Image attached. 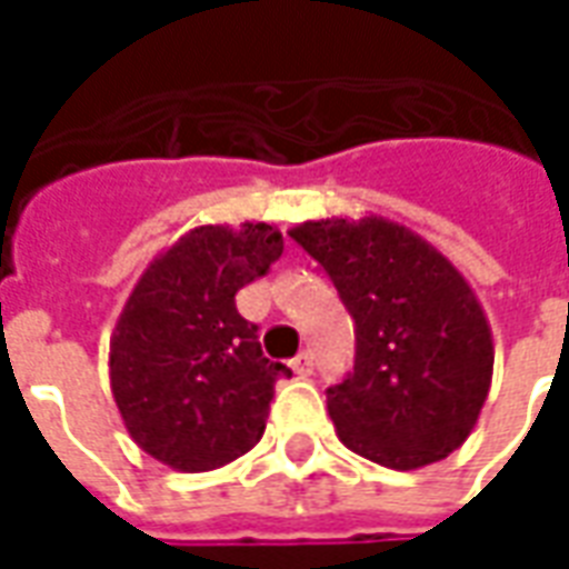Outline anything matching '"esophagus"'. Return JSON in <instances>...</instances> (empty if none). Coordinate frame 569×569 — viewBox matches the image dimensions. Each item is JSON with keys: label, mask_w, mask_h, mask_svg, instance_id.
Here are the masks:
<instances>
[{"label": "esophagus", "mask_w": 569, "mask_h": 569, "mask_svg": "<svg viewBox=\"0 0 569 569\" xmlns=\"http://www.w3.org/2000/svg\"><path fill=\"white\" fill-rule=\"evenodd\" d=\"M289 366H292V371H296V375H301V378H308L310 371H313V357H310L308 350H305V353H298V357L292 359Z\"/></svg>", "instance_id": "obj_1"}]
</instances>
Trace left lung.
I'll list each match as a JSON object with an SVG mask.
<instances>
[{
    "instance_id": "1",
    "label": "left lung",
    "mask_w": 569,
    "mask_h": 569,
    "mask_svg": "<svg viewBox=\"0 0 569 569\" xmlns=\"http://www.w3.org/2000/svg\"><path fill=\"white\" fill-rule=\"evenodd\" d=\"M353 317V371L329 387L338 439L387 469L457 451L485 406L493 345L460 271L406 224L320 219L289 231Z\"/></svg>"
}]
</instances>
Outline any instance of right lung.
<instances>
[{"instance_id": "right-lung-1", "label": "right lung", "mask_w": 569, "mask_h": 569, "mask_svg": "<svg viewBox=\"0 0 569 569\" xmlns=\"http://www.w3.org/2000/svg\"><path fill=\"white\" fill-rule=\"evenodd\" d=\"M283 256L264 222L200 224L151 261L118 317L109 381L124 427L154 460L207 472L264 432L273 383L292 371L261 353L234 296Z\"/></svg>"}]
</instances>
